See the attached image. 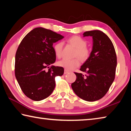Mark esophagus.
Listing matches in <instances>:
<instances>
[{
  "label": "esophagus",
  "mask_w": 131,
  "mask_h": 131,
  "mask_svg": "<svg viewBox=\"0 0 131 131\" xmlns=\"http://www.w3.org/2000/svg\"><path fill=\"white\" fill-rule=\"evenodd\" d=\"M68 73H69V71H68V70H67L65 69V70H64V74H66Z\"/></svg>",
  "instance_id": "1"
}]
</instances>
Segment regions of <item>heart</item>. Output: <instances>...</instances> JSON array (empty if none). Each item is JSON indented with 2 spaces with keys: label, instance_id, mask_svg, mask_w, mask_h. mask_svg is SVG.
Here are the masks:
<instances>
[{
  "label": "heart",
  "instance_id": "heart-1",
  "mask_svg": "<svg viewBox=\"0 0 131 131\" xmlns=\"http://www.w3.org/2000/svg\"><path fill=\"white\" fill-rule=\"evenodd\" d=\"M68 42L76 48L74 57H78L83 62L87 60L90 56L91 50L87 46V43L85 40L80 36H74L70 37L68 40ZM63 45L62 42L58 41L53 47L55 54L58 58H61L62 55ZM79 59L78 58H75L72 59H63L58 62V65L67 70H72L80 65V62Z\"/></svg>",
  "mask_w": 131,
  "mask_h": 131
}]
</instances>
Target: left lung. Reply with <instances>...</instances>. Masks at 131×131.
Wrapping results in <instances>:
<instances>
[{
	"instance_id": "8db88e82",
	"label": "left lung",
	"mask_w": 131,
	"mask_h": 131,
	"mask_svg": "<svg viewBox=\"0 0 131 131\" xmlns=\"http://www.w3.org/2000/svg\"><path fill=\"white\" fill-rule=\"evenodd\" d=\"M83 35L92 37V50L80 69L87 74L75 72L77 78L72 88L81 99L93 102L105 96L112 85L116 75L117 55L111 40L102 31H87Z\"/></svg>"
}]
</instances>
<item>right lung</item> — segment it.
Segmentation results:
<instances>
[{
  "mask_svg": "<svg viewBox=\"0 0 131 131\" xmlns=\"http://www.w3.org/2000/svg\"><path fill=\"white\" fill-rule=\"evenodd\" d=\"M63 38L51 30L36 28L24 37L17 48L15 76L24 94L33 101L49 96L55 87V77L63 74L62 67L51 65L56 59L53 43Z\"/></svg>",
  "mask_w": 131,
  "mask_h": 131,
  "instance_id": "add662e5",
  "label": "right lung"
}]
</instances>
